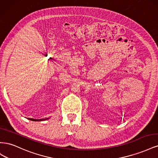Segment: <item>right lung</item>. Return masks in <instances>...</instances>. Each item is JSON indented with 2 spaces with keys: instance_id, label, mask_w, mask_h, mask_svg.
I'll return each instance as SVG.
<instances>
[{
  "instance_id": "add662e5",
  "label": "right lung",
  "mask_w": 158,
  "mask_h": 158,
  "mask_svg": "<svg viewBox=\"0 0 158 158\" xmlns=\"http://www.w3.org/2000/svg\"><path fill=\"white\" fill-rule=\"evenodd\" d=\"M29 120H31V121H45L46 120V119H48V118H42V119H34V118H28Z\"/></svg>"
}]
</instances>
